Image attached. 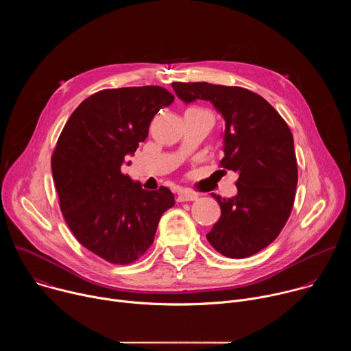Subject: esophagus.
Returning a JSON list of instances; mask_svg holds the SVG:
<instances>
[{
	"label": "esophagus",
	"instance_id": "1",
	"mask_svg": "<svg viewBox=\"0 0 351 351\" xmlns=\"http://www.w3.org/2000/svg\"><path fill=\"white\" fill-rule=\"evenodd\" d=\"M198 194L193 193V191H180L176 197L178 203H184V202H194V199H197Z\"/></svg>",
	"mask_w": 351,
	"mask_h": 351
}]
</instances>
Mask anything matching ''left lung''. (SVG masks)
Returning a JSON list of instances; mask_svg holds the SVG:
<instances>
[{"mask_svg":"<svg viewBox=\"0 0 351 351\" xmlns=\"http://www.w3.org/2000/svg\"><path fill=\"white\" fill-rule=\"evenodd\" d=\"M172 87L183 101L208 99L222 114L225 157L219 165L239 173L237 195L213 194L221 217L207 240L229 258L257 254L279 236L294 204L298 172L287 123L265 98L243 87L207 82H173Z\"/></svg>","mask_w":351,"mask_h":351,"instance_id":"obj_1","label":"left lung"}]
</instances>
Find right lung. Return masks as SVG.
I'll list each match as a JSON object with an SVG mask.
<instances>
[{
    "mask_svg": "<svg viewBox=\"0 0 351 351\" xmlns=\"http://www.w3.org/2000/svg\"><path fill=\"white\" fill-rule=\"evenodd\" d=\"M161 86L106 88L87 97L65 123L51 157L62 217L88 252L128 265L154 241L162 214L175 206L172 191L141 189L122 173L148 134L157 112L173 103Z\"/></svg>",
    "mask_w": 351,
    "mask_h": 351,
    "instance_id": "add662e5",
    "label": "right lung"
}]
</instances>
